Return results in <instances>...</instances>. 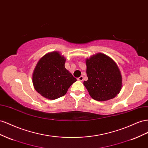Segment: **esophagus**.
I'll return each mask as SVG.
<instances>
[{"mask_svg":"<svg viewBox=\"0 0 148 148\" xmlns=\"http://www.w3.org/2000/svg\"><path fill=\"white\" fill-rule=\"evenodd\" d=\"M83 79H84V77H83L82 75H81V76H80L79 77L77 78V80H78V81H82Z\"/></svg>","mask_w":148,"mask_h":148,"instance_id":"1","label":"esophagus"}]
</instances>
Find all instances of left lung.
<instances>
[{
  "mask_svg": "<svg viewBox=\"0 0 148 148\" xmlns=\"http://www.w3.org/2000/svg\"><path fill=\"white\" fill-rule=\"evenodd\" d=\"M88 77L84 82L91 97L97 101L113 99L121 90L122 77L116 62L102 53H97L86 61Z\"/></svg>",
  "mask_w": 148,
  "mask_h": 148,
  "instance_id": "1",
  "label": "left lung"
}]
</instances>
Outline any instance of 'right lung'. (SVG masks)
Masks as SVG:
<instances>
[{
  "instance_id": "add662e5",
  "label": "right lung",
  "mask_w": 148,
  "mask_h": 148,
  "mask_svg": "<svg viewBox=\"0 0 148 148\" xmlns=\"http://www.w3.org/2000/svg\"><path fill=\"white\" fill-rule=\"evenodd\" d=\"M66 59L58 51L45 54L32 75L35 89L44 97L54 100L64 96L76 79L65 68Z\"/></svg>"
}]
</instances>
